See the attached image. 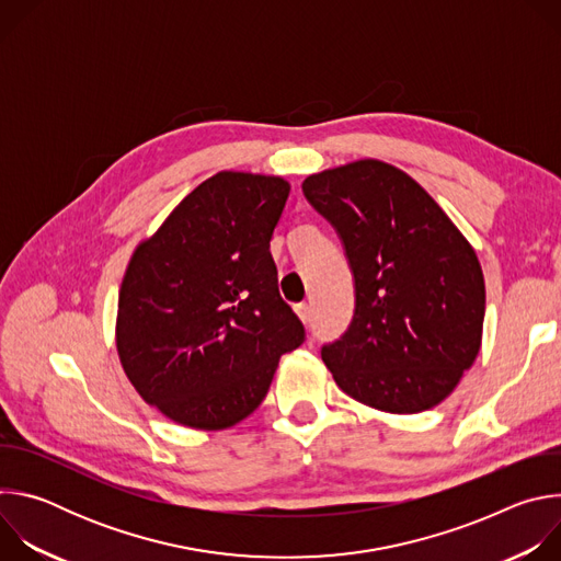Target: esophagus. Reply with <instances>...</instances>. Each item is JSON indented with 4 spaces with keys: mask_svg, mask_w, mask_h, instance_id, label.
Returning <instances> with one entry per match:
<instances>
[{
    "mask_svg": "<svg viewBox=\"0 0 561 561\" xmlns=\"http://www.w3.org/2000/svg\"><path fill=\"white\" fill-rule=\"evenodd\" d=\"M295 312H297V317L301 319V322H304V324H308V322H310V306H308L306 301L297 304V306H295Z\"/></svg>",
    "mask_w": 561,
    "mask_h": 561,
    "instance_id": "34e87169",
    "label": "esophagus"
}]
</instances>
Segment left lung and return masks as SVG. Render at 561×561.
Returning a JSON list of instances; mask_svg holds the SVG:
<instances>
[{"label":"left lung","mask_w":561,"mask_h":561,"mask_svg":"<svg viewBox=\"0 0 561 561\" xmlns=\"http://www.w3.org/2000/svg\"><path fill=\"white\" fill-rule=\"evenodd\" d=\"M355 277L348 331L322 348L337 386L383 413H422L455 390L482 346L486 286L468 239L404 171L379 159L304 180Z\"/></svg>","instance_id":"left-lung-1"}]
</instances>
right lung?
I'll use <instances>...</instances> for the list:
<instances>
[{
    "label": "right lung",
    "instance_id": "right-lung-1",
    "mask_svg": "<svg viewBox=\"0 0 561 561\" xmlns=\"http://www.w3.org/2000/svg\"><path fill=\"white\" fill-rule=\"evenodd\" d=\"M290 184L221 171L135 249L117 304V353L146 404L199 431L249 417L279 357L304 342L282 299L271 237Z\"/></svg>",
    "mask_w": 561,
    "mask_h": 561
}]
</instances>
